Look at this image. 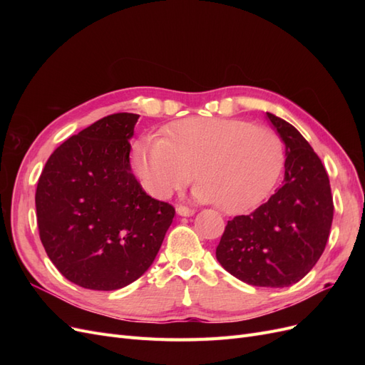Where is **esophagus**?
Listing matches in <instances>:
<instances>
[{
	"instance_id": "1",
	"label": "esophagus",
	"mask_w": 365,
	"mask_h": 365,
	"mask_svg": "<svg viewBox=\"0 0 365 365\" xmlns=\"http://www.w3.org/2000/svg\"><path fill=\"white\" fill-rule=\"evenodd\" d=\"M176 213H178L180 216H193L195 215V210L187 208L184 205H178V207H176Z\"/></svg>"
}]
</instances>
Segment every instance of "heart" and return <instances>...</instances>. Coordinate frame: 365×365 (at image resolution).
Wrapping results in <instances>:
<instances>
[{
    "label": "heart",
    "instance_id": "heart-1",
    "mask_svg": "<svg viewBox=\"0 0 365 365\" xmlns=\"http://www.w3.org/2000/svg\"><path fill=\"white\" fill-rule=\"evenodd\" d=\"M284 160L269 128L239 118L189 117L168 128V138L146 135L130 149V165L150 196L165 200L195 178V197L228 215L247 213L269 195Z\"/></svg>",
    "mask_w": 365,
    "mask_h": 365
}]
</instances>
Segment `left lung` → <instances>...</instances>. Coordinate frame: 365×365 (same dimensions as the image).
<instances>
[{
    "label": "left lung",
    "instance_id": "obj_1",
    "mask_svg": "<svg viewBox=\"0 0 365 365\" xmlns=\"http://www.w3.org/2000/svg\"><path fill=\"white\" fill-rule=\"evenodd\" d=\"M284 143V178L268 202L228 220L216 259L236 279L286 288L314 268L334 219L329 176L311 145L288 121L267 113Z\"/></svg>",
    "mask_w": 365,
    "mask_h": 365
}]
</instances>
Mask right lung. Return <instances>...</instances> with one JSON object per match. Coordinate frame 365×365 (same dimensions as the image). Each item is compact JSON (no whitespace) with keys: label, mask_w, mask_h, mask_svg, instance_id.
I'll list each match as a JSON object with an SVG mask.
<instances>
[{"label":"right lung","mask_w":365,"mask_h":365,"mask_svg":"<svg viewBox=\"0 0 365 365\" xmlns=\"http://www.w3.org/2000/svg\"><path fill=\"white\" fill-rule=\"evenodd\" d=\"M138 114L103 117L54 150L36 189L39 236L65 279L93 291L125 288L155 260L175 208L130 170Z\"/></svg>","instance_id":"add662e5"}]
</instances>
